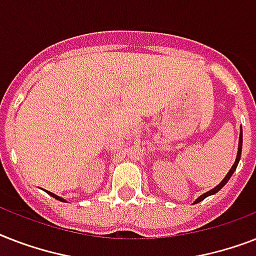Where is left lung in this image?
Returning <instances> with one entry per match:
<instances>
[{
  "label": "left lung",
  "instance_id": "obj_1",
  "mask_svg": "<svg viewBox=\"0 0 256 256\" xmlns=\"http://www.w3.org/2000/svg\"><path fill=\"white\" fill-rule=\"evenodd\" d=\"M242 136H243V134H242V128H240V134H239V144H238V154H236V160H235L234 164H232V168H230V171H228V172H227L226 176H224V179H223L222 182L219 183L218 186L214 187L212 190L207 191V192H204V194H203V195H200V196H199V198L196 199V200H195L194 203H199V202H200V200H203V199H204V198H207V196H210V195H214L215 192H218V191L220 190V188H222V187L224 186V184H226L227 182H228V179L231 178V175L234 174V171L236 170V168H238L239 160H240V156H242V142H243Z\"/></svg>",
  "mask_w": 256,
  "mask_h": 256
}]
</instances>
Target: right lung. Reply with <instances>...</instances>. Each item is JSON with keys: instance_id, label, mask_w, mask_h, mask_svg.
I'll use <instances>...</instances> for the list:
<instances>
[{"instance_id": "add662e5", "label": "right lung", "mask_w": 256, "mask_h": 256, "mask_svg": "<svg viewBox=\"0 0 256 256\" xmlns=\"http://www.w3.org/2000/svg\"><path fill=\"white\" fill-rule=\"evenodd\" d=\"M46 192H48V194H49V195H52V196H53V198H56V199H57V200H61V202H66L65 199H62L61 196H58V195L53 194V192H50V191H46Z\"/></svg>"}]
</instances>
